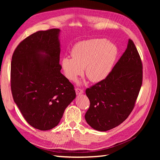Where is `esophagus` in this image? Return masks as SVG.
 Masks as SVG:
<instances>
[{
	"label": "esophagus",
	"mask_w": 160,
	"mask_h": 160,
	"mask_svg": "<svg viewBox=\"0 0 160 160\" xmlns=\"http://www.w3.org/2000/svg\"><path fill=\"white\" fill-rule=\"evenodd\" d=\"M75 91H76V93H77V95H81L83 93V90L81 88H76L75 89Z\"/></svg>",
	"instance_id": "1"
}]
</instances>
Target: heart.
Segmentation results:
<instances>
[{
  "label": "heart",
  "instance_id": "heart-1",
  "mask_svg": "<svg viewBox=\"0 0 160 160\" xmlns=\"http://www.w3.org/2000/svg\"><path fill=\"white\" fill-rule=\"evenodd\" d=\"M71 57H65L62 67L65 77L75 81L85 69V74L92 82L105 79L110 72L117 57V47L104 39H91L76 44Z\"/></svg>",
  "mask_w": 160,
  "mask_h": 160
}]
</instances>
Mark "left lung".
I'll return each mask as SVG.
<instances>
[{
    "mask_svg": "<svg viewBox=\"0 0 160 160\" xmlns=\"http://www.w3.org/2000/svg\"><path fill=\"white\" fill-rule=\"evenodd\" d=\"M142 82V62L129 39L127 49L107 77L86 90L90 102L85 115L88 124L101 132L121 124L135 106Z\"/></svg>",
    "mask_w": 160,
    "mask_h": 160,
    "instance_id": "1",
    "label": "left lung"
}]
</instances>
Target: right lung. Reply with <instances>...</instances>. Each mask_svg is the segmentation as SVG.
Returning <instances> with one entry per match:
<instances>
[{
  "label": "right lung",
  "mask_w": 160,
  "mask_h": 160,
  "mask_svg": "<svg viewBox=\"0 0 160 160\" xmlns=\"http://www.w3.org/2000/svg\"><path fill=\"white\" fill-rule=\"evenodd\" d=\"M60 31L32 33L18 45L12 58L13 100L27 122L40 130L56 127L76 97L74 86L60 72Z\"/></svg>",
  "instance_id": "add662e5"
}]
</instances>
